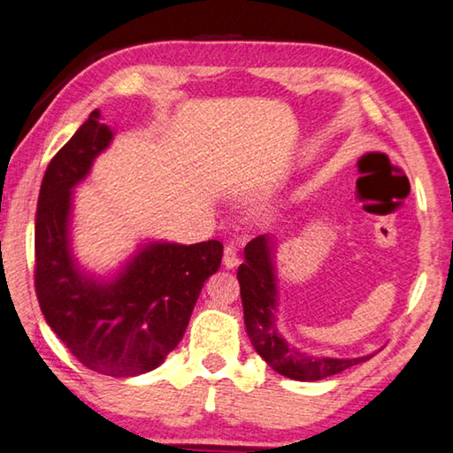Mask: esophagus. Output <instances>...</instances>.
<instances>
[{
  "label": "esophagus",
  "instance_id": "1",
  "mask_svg": "<svg viewBox=\"0 0 453 453\" xmlns=\"http://www.w3.org/2000/svg\"><path fill=\"white\" fill-rule=\"evenodd\" d=\"M239 263L241 260H239V255H236V249L228 244V247H225V252H222V265L226 268H236Z\"/></svg>",
  "mask_w": 453,
  "mask_h": 453
}]
</instances>
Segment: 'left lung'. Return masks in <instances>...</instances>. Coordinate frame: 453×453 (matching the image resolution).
Returning <instances> with one entry per match:
<instances>
[{"mask_svg": "<svg viewBox=\"0 0 453 453\" xmlns=\"http://www.w3.org/2000/svg\"><path fill=\"white\" fill-rule=\"evenodd\" d=\"M274 241L273 236L260 234L244 247V263L239 266V284L242 296L244 324L255 350L260 354L268 366L279 374L300 380V382H314L334 376L356 364L370 360V356L352 360L340 358H316L296 348L288 346L279 330H276V274H274Z\"/></svg>", "mask_w": 453, "mask_h": 453, "instance_id": "left-lung-1", "label": "left lung"}]
</instances>
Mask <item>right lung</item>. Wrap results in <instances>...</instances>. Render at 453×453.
<instances>
[{
  "label": "right lung",
  "mask_w": 453,
  "mask_h": 453,
  "mask_svg": "<svg viewBox=\"0 0 453 453\" xmlns=\"http://www.w3.org/2000/svg\"><path fill=\"white\" fill-rule=\"evenodd\" d=\"M111 139L95 109L47 165L35 214V295L83 366L129 378L155 370L180 342L204 280L219 271L222 244L150 242L111 282L79 271L69 249L71 188Z\"/></svg>",
  "instance_id": "add662e5"
}]
</instances>
